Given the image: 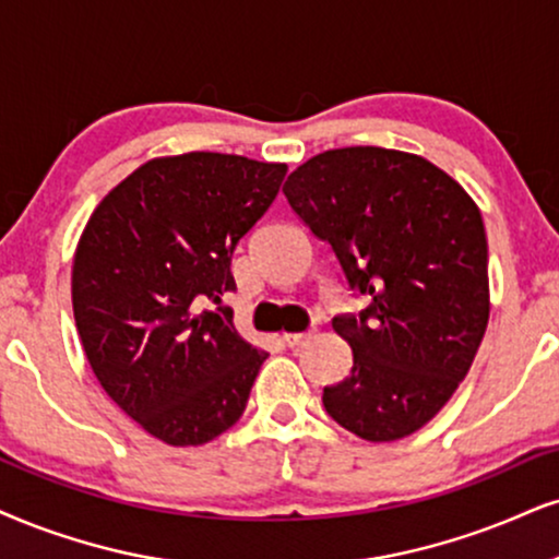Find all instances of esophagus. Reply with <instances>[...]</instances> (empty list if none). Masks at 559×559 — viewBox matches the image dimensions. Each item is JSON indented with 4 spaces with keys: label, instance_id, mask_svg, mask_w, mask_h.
Instances as JSON below:
<instances>
[{
    "label": "esophagus",
    "instance_id": "obj_1",
    "mask_svg": "<svg viewBox=\"0 0 559 559\" xmlns=\"http://www.w3.org/2000/svg\"><path fill=\"white\" fill-rule=\"evenodd\" d=\"M313 329H308V332H290V334H282V342L287 344V347H298L306 340H311Z\"/></svg>",
    "mask_w": 559,
    "mask_h": 559
}]
</instances>
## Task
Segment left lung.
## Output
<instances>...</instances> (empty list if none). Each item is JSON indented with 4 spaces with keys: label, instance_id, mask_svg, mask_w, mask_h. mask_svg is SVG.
I'll return each instance as SVG.
<instances>
[{
    "label": "left lung",
    "instance_id": "left-lung-1",
    "mask_svg": "<svg viewBox=\"0 0 559 559\" xmlns=\"http://www.w3.org/2000/svg\"><path fill=\"white\" fill-rule=\"evenodd\" d=\"M287 202L340 259L360 313L332 321L353 370L323 389L334 423L385 443L412 436L453 396L490 319L479 206L425 157L342 147L287 176Z\"/></svg>",
    "mask_w": 559,
    "mask_h": 559
}]
</instances>
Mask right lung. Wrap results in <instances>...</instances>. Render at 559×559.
<instances>
[{"label": "right lung", "mask_w": 559, "mask_h": 559, "mask_svg": "<svg viewBox=\"0 0 559 559\" xmlns=\"http://www.w3.org/2000/svg\"><path fill=\"white\" fill-rule=\"evenodd\" d=\"M285 163L186 153L140 165L103 197L72 264L74 323L106 394L168 445H202L243 415L264 349L233 326L238 240Z\"/></svg>", "instance_id": "right-lung-1"}]
</instances>
